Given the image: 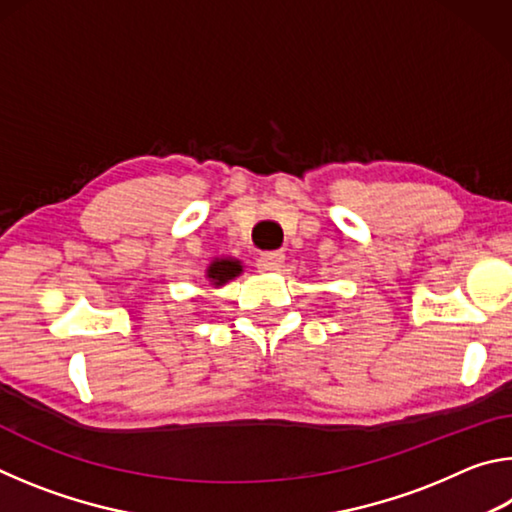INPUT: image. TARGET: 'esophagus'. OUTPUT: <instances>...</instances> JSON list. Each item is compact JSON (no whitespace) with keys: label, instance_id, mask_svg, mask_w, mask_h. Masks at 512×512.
Listing matches in <instances>:
<instances>
[{"label":"esophagus","instance_id":"esophagus-1","mask_svg":"<svg viewBox=\"0 0 512 512\" xmlns=\"http://www.w3.org/2000/svg\"><path fill=\"white\" fill-rule=\"evenodd\" d=\"M282 264H284V255L275 253V250H271V253H262L257 259V268H259V271H264V273L280 271Z\"/></svg>","mask_w":512,"mask_h":512}]
</instances>
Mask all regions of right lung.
I'll return each mask as SVG.
<instances>
[{
	"instance_id": "right-lung-1",
	"label": "right lung",
	"mask_w": 512,
	"mask_h": 512,
	"mask_svg": "<svg viewBox=\"0 0 512 512\" xmlns=\"http://www.w3.org/2000/svg\"><path fill=\"white\" fill-rule=\"evenodd\" d=\"M244 273V264L237 257H214L205 268V280L210 282L212 289H221L230 280H235Z\"/></svg>"
}]
</instances>
